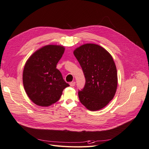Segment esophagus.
<instances>
[{"mask_svg":"<svg viewBox=\"0 0 149 149\" xmlns=\"http://www.w3.org/2000/svg\"><path fill=\"white\" fill-rule=\"evenodd\" d=\"M69 84L70 85V87H74L75 85V81H72V82H70Z\"/></svg>","mask_w":149,"mask_h":149,"instance_id":"obj_1","label":"esophagus"}]
</instances>
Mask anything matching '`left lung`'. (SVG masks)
<instances>
[{
  "label": "left lung",
  "mask_w": 149,
  "mask_h": 149,
  "mask_svg": "<svg viewBox=\"0 0 149 149\" xmlns=\"http://www.w3.org/2000/svg\"><path fill=\"white\" fill-rule=\"evenodd\" d=\"M84 72L85 84L79 90L81 103L90 111L104 108L116 92L118 76L112 56L103 47L85 44L74 51Z\"/></svg>",
  "instance_id": "obj_1"
}]
</instances>
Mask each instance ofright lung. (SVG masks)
Returning <instances> with one entry per match:
<instances>
[{
    "mask_svg": "<svg viewBox=\"0 0 149 149\" xmlns=\"http://www.w3.org/2000/svg\"><path fill=\"white\" fill-rule=\"evenodd\" d=\"M64 47L47 45L34 52L28 59L23 72V83L28 97L40 107H49L61 98L69 87L56 65Z\"/></svg>",
    "mask_w": 149,
    "mask_h": 149,
    "instance_id": "obj_1",
    "label": "right lung"
}]
</instances>
